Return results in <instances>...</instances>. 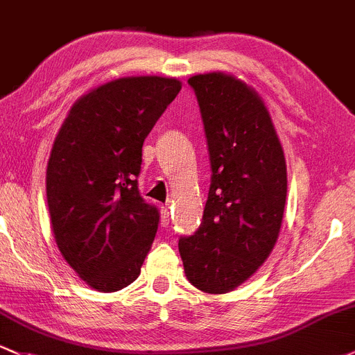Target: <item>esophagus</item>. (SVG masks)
I'll use <instances>...</instances> for the list:
<instances>
[{
	"mask_svg": "<svg viewBox=\"0 0 355 355\" xmlns=\"http://www.w3.org/2000/svg\"><path fill=\"white\" fill-rule=\"evenodd\" d=\"M161 213H162V225H164V227H166V225H169V222H171V208H169V205H162Z\"/></svg>",
	"mask_w": 355,
	"mask_h": 355,
	"instance_id": "1",
	"label": "esophagus"
}]
</instances>
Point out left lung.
<instances>
[{
  "instance_id": "obj_1",
  "label": "left lung",
  "mask_w": 355,
  "mask_h": 355,
  "mask_svg": "<svg viewBox=\"0 0 355 355\" xmlns=\"http://www.w3.org/2000/svg\"><path fill=\"white\" fill-rule=\"evenodd\" d=\"M200 105L209 167L203 220L179 239L189 283L205 293H227L268 259L286 203L284 152L261 98L222 72L188 79Z\"/></svg>"
}]
</instances>
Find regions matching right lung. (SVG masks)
Listing matches in <instances>:
<instances>
[{"mask_svg":"<svg viewBox=\"0 0 355 355\" xmlns=\"http://www.w3.org/2000/svg\"><path fill=\"white\" fill-rule=\"evenodd\" d=\"M181 91L144 76L85 94L55 137L47 203L55 242L81 279L112 293L139 277L161 213L139 191L144 140Z\"/></svg>","mask_w":355,"mask_h":355,"instance_id":"add662e5","label":"right lung"}]
</instances>
